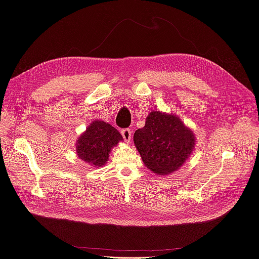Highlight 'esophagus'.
<instances>
[{
    "label": "esophagus",
    "instance_id": "1",
    "mask_svg": "<svg viewBox=\"0 0 259 259\" xmlns=\"http://www.w3.org/2000/svg\"><path fill=\"white\" fill-rule=\"evenodd\" d=\"M121 134H122L123 139L125 140V142H126V143L131 142V139H132V131L131 130L124 128V130L121 131Z\"/></svg>",
    "mask_w": 259,
    "mask_h": 259
}]
</instances>
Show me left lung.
<instances>
[{
    "label": "left lung",
    "instance_id": "left-lung-1",
    "mask_svg": "<svg viewBox=\"0 0 259 259\" xmlns=\"http://www.w3.org/2000/svg\"><path fill=\"white\" fill-rule=\"evenodd\" d=\"M134 144L149 169L158 175H168L182 167L191 155L195 137L176 114L152 111L145 126L135 132Z\"/></svg>",
    "mask_w": 259,
    "mask_h": 259
}]
</instances>
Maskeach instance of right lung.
Wrapping results in <instances>:
<instances>
[{
  "mask_svg": "<svg viewBox=\"0 0 259 259\" xmlns=\"http://www.w3.org/2000/svg\"><path fill=\"white\" fill-rule=\"evenodd\" d=\"M122 140V135L112 125L95 120L76 139V154L91 166L100 167L107 163L111 149Z\"/></svg>",
  "mask_w": 259,
  "mask_h": 259,
  "instance_id": "add662e5",
  "label": "right lung"
}]
</instances>
